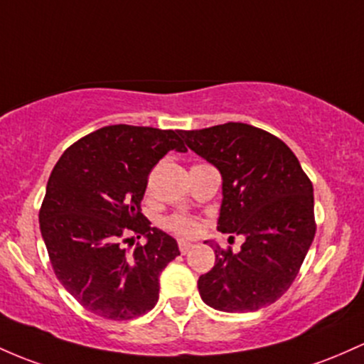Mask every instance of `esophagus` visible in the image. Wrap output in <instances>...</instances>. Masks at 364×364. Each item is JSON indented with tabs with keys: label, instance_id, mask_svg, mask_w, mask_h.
Masks as SVG:
<instances>
[{
	"label": "esophagus",
	"instance_id": "esophagus-1",
	"mask_svg": "<svg viewBox=\"0 0 364 364\" xmlns=\"http://www.w3.org/2000/svg\"><path fill=\"white\" fill-rule=\"evenodd\" d=\"M178 245H179V250H181V254H186L191 249V245H193V243L186 242V240H179Z\"/></svg>",
	"mask_w": 364,
	"mask_h": 364
}]
</instances>
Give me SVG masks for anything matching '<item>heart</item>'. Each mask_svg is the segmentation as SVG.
Returning <instances> with one entry per match:
<instances>
[{"label": "heart", "instance_id": "obj_1", "mask_svg": "<svg viewBox=\"0 0 364 364\" xmlns=\"http://www.w3.org/2000/svg\"><path fill=\"white\" fill-rule=\"evenodd\" d=\"M164 228L176 235H193L198 230V225L193 219L185 218V215H171V218L164 219Z\"/></svg>", "mask_w": 364, "mask_h": 364}]
</instances>
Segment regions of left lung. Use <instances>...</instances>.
Here are the masks:
<instances>
[{
  "mask_svg": "<svg viewBox=\"0 0 364 364\" xmlns=\"http://www.w3.org/2000/svg\"><path fill=\"white\" fill-rule=\"evenodd\" d=\"M181 136L221 173L218 230L245 238L237 254L210 243L215 262L198 278L202 301L225 313L273 304L290 289L316 233L313 183L282 139L250 124L226 122Z\"/></svg>",
  "mask_w": 364,
  "mask_h": 364,
  "instance_id": "obj_1",
  "label": "left lung"
}]
</instances>
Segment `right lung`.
<instances>
[{
    "instance_id": "right-lung-1",
    "label": "right lung",
    "mask_w": 364,
    "mask_h": 364,
    "mask_svg": "<svg viewBox=\"0 0 364 364\" xmlns=\"http://www.w3.org/2000/svg\"><path fill=\"white\" fill-rule=\"evenodd\" d=\"M181 131L115 124L63 151L48 179L39 226L55 274L87 311L133 319L154 309L159 277L178 243L141 214L150 171L167 151H186ZM145 236L131 255L127 232ZM129 240V239H127Z\"/></svg>"
}]
</instances>
